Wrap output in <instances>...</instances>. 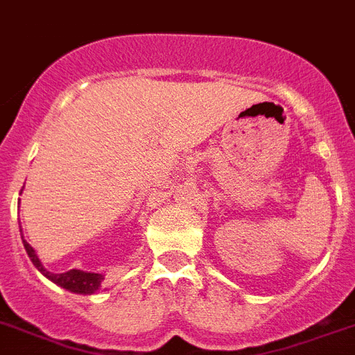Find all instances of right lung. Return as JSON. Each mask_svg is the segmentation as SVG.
I'll list each match as a JSON object with an SVG mask.
<instances>
[{"mask_svg":"<svg viewBox=\"0 0 355 355\" xmlns=\"http://www.w3.org/2000/svg\"><path fill=\"white\" fill-rule=\"evenodd\" d=\"M23 238V236H21ZM23 245H25V251L28 254V258L32 260V263L35 265V269L40 270L43 276L53 282L59 287L67 288L70 293L76 294H95L101 291V284H103V274L99 272H85V270L79 269H71L68 272H61V274H53L50 270H46L41 263V260L37 258L35 251L32 249V245L26 240H23Z\"/></svg>","mask_w":355,"mask_h":355,"instance_id":"obj_1","label":"right lung"}]
</instances>
